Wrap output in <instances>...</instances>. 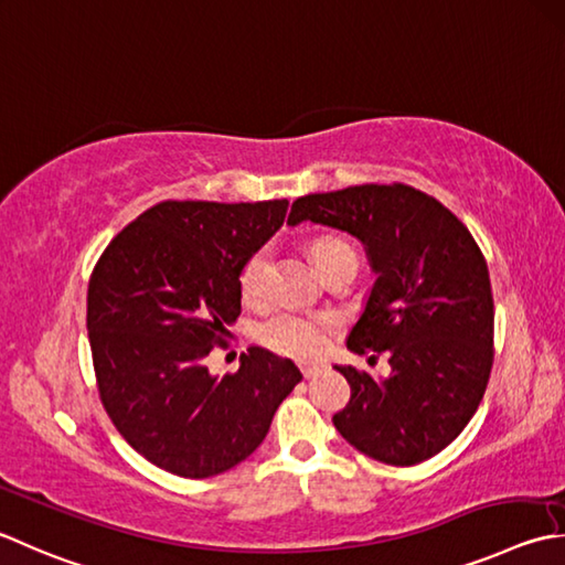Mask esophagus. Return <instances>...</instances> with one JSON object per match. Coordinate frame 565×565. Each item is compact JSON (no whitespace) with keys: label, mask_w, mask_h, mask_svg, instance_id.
Wrapping results in <instances>:
<instances>
[{"label":"esophagus","mask_w":565,"mask_h":565,"mask_svg":"<svg viewBox=\"0 0 565 565\" xmlns=\"http://www.w3.org/2000/svg\"><path fill=\"white\" fill-rule=\"evenodd\" d=\"M326 364H320V362H298V370H301V374L306 380H311V377H316V374L323 370Z\"/></svg>","instance_id":"obj_1"}]
</instances>
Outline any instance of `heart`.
Instances as JSON below:
<instances>
[{
	"mask_svg": "<svg viewBox=\"0 0 565 565\" xmlns=\"http://www.w3.org/2000/svg\"><path fill=\"white\" fill-rule=\"evenodd\" d=\"M311 257L316 262V267L320 269V274H323L326 269L333 267L335 262L345 259V257H355V249H352L345 239L333 237V235H323V237L313 239ZM269 271H271L269 247L254 249L247 257V262L242 264L237 284H239V294L247 303H259L267 298ZM333 326H335L333 316L276 311L267 320H262L257 335L264 345L276 350V352H284V355L311 358L323 350Z\"/></svg>",
	"mask_w": 565,
	"mask_h": 565,
	"instance_id": "1",
	"label": "heart"
}]
</instances>
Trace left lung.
<instances>
[{"label": "left lung", "mask_w": 565, "mask_h": 565, "mask_svg": "<svg viewBox=\"0 0 565 565\" xmlns=\"http://www.w3.org/2000/svg\"><path fill=\"white\" fill-rule=\"evenodd\" d=\"M303 220L367 247L377 281L348 348L390 352L392 364L386 380L335 367L350 384L335 428L386 466L434 458L468 426L490 382L494 301L482 249L444 203L406 183L296 198L289 225Z\"/></svg>", "instance_id": "left-lung-1"}]
</instances>
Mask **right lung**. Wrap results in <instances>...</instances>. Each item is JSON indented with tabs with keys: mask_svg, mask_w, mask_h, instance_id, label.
Returning <instances> with one entry per match:
<instances>
[{
	"mask_svg": "<svg viewBox=\"0 0 565 565\" xmlns=\"http://www.w3.org/2000/svg\"><path fill=\"white\" fill-rule=\"evenodd\" d=\"M289 201H161L99 254L87 338L99 402L153 466L203 480L235 468L269 434L301 382L291 360L249 348L237 372L203 364L239 316V269L281 227Z\"/></svg>",
	"mask_w": 565,
	"mask_h": 565,
	"instance_id": "right-lung-1",
	"label": "right lung"
}]
</instances>
